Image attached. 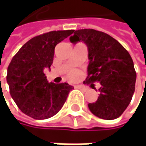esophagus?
Listing matches in <instances>:
<instances>
[{
  "instance_id": "obj_1",
  "label": "esophagus",
  "mask_w": 146,
  "mask_h": 146,
  "mask_svg": "<svg viewBox=\"0 0 146 146\" xmlns=\"http://www.w3.org/2000/svg\"><path fill=\"white\" fill-rule=\"evenodd\" d=\"M77 88L82 91H87L88 90V88H86L85 86H83V85H78V86H77Z\"/></svg>"
}]
</instances>
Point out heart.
I'll return each instance as SVG.
<instances>
[{
    "label": "heart",
    "instance_id": "heart-1",
    "mask_svg": "<svg viewBox=\"0 0 146 146\" xmlns=\"http://www.w3.org/2000/svg\"><path fill=\"white\" fill-rule=\"evenodd\" d=\"M77 75H78V73H76V72H72V73H70V77H71V78H76V77H77Z\"/></svg>",
    "mask_w": 146,
    "mask_h": 146
}]
</instances>
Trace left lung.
Wrapping results in <instances>:
<instances>
[{"label": "left lung", "instance_id": "1", "mask_svg": "<svg viewBox=\"0 0 146 146\" xmlns=\"http://www.w3.org/2000/svg\"><path fill=\"white\" fill-rule=\"evenodd\" d=\"M70 37L72 43L84 42L88 47L90 63L84 84H101L97 101L89 103L96 117L112 120L120 117L131 102L136 72L128 50L109 35L92 29H78Z\"/></svg>", "mask_w": 146, "mask_h": 146}]
</instances>
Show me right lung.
Segmentation results:
<instances>
[{
    "label": "right lung",
    "instance_id": "right-lung-1",
    "mask_svg": "<svg viewBox=\"0 0 146 146\" xmlns=\"http://www.w3.org/2000/svg\"><path fill=\"white\" fill-rule=\"evenodd\" d=\"M74 30H58L35 36L23 44L13 57L7 81L18 108L29 117L42 120L56 115L73 89L67 83H48L44 68H50L56 45Z\"/></svg>",
    "mask_w": 146,
    "mask_h": 146
}]
</instances>
